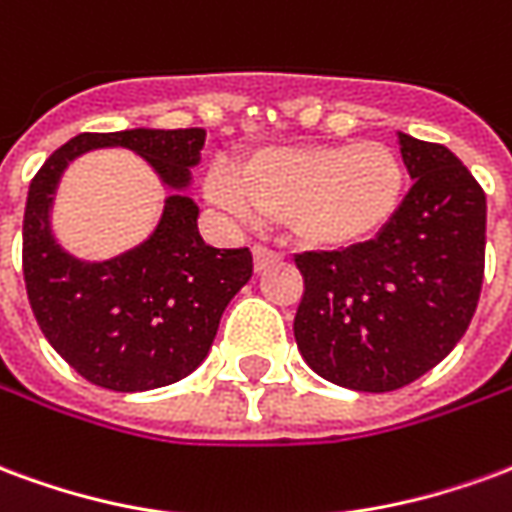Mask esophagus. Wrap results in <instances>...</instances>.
Instances as JSON below:
<instances>
[{
  "instance_id": "obj_1",
  "label": "esophagus",
  "mask_w": 512,
  "mask_h": 512,
  "mask_svg": "<svg viewBox=\"0 0 512 512\" xmlns=\"http://www.w3.org/2000/svg\"><path fill=\"white\" fill-rule=\"evenodd\" d=\"M282 260V255L279 252H274V249H268V246H255V271L260 274V271H266L268 266H274V263H279Z\"/></svg>"
}]
</instances>
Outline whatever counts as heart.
<instances>
[{"label":"heart","instance_id":"heart-1","mask_svg":"<svg viewBox=\"0 0 512 512\" xmlns=\"http://www.w3.org/2000/svg\"><path fill=\"white\" fill-rule=\"evenodd\" d=\"M406 161L381 139L354 145L263 147L241 169L216 164L205 191L244 222L285 219L296 241L323 252L373 241L406 197Z\"/></svg>","mask_w":512,"mask_h":512}]
</instances>
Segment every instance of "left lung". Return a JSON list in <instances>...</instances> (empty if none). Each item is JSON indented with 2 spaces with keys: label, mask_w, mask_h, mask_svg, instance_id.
Segmentation results:
<instances>
[{
  "label": "left lung",
  "mask_w": 512,
  "mask_h": 512,
  "mask_svg": "<svg viewBox=\"0 0 512 512\" xmlns=\"http://www.w3.org/2000/svg\"><path fill=\"white\" fill-rule=\"evenodd\" d=\"M397 142L414 186L384 233L296 255L301 356L356 392H392L433 370L469 329L483 288V186L444 145L408 134Z\"/></svg>",
  "instance_id": "1"
}]
</instances>
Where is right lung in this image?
<instances>
[{"label": "right lung", "instance_id": "1", "mask_svg": "<svg viewBox=\"0 0 512 512\" xmlns=\"http://www.w3.org/2000/svg\"><path fill=\"white\" fill-rule=\"evenodd\" d=\"M202 145V128L79 134L29 183L21 255L29 304L51 348L90 384L145 392L186 378L211 351L224 307L252 277V252L205 244L200 208L183 194ZM95 146L134 149L176 189L154 235L101 264L68 256L48 219L64 167Z\"/></svg>", "mask_w": 512, "mask_h": 512}]
</instances>
